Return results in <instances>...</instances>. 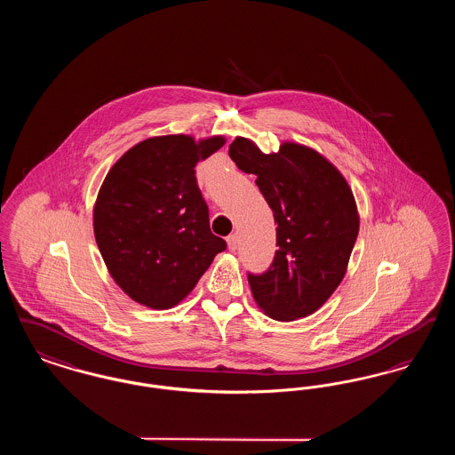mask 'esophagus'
Segmentation results:
<instances>
[{"label": "esophagus", "mask_w": 455, "mask_h": 455, "mask_svg": "<svg viewBox=\"0 0 455 455\" xmlns=\"http://www.w3.org/2000/svg\"><path fill=\"white\" fill-rule=\"evenodd\" d=\"M227 243H228V249L234 252V251H237L238 245V237L237 234H232V235H228L227 237Z\"/></svg>", "instance_id": "34e87169"}]
</instances>
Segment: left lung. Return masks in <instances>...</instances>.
Instances as JSON below:
<instances>
[{
	"mask_svg": "<svg viewBox=\"0 0 455 455\" xmlns=\"http://www.w3.org/2000/svg\"><path fill=\"white\" fill-rule=\"evenodd\" d=\"M240 171L254 173L276 228L271 267L249 275L251 291L262 312L280 323L319 310L347 275L360 230L356 201L345 175L324 155L293 141L278 152L237 136L228 150Z\"/></svg>",
	"mask_w": 455,
	"mask_h": 455,
	"instance_id": "obj_1",
	"label": "left lung"
}]
</instances>
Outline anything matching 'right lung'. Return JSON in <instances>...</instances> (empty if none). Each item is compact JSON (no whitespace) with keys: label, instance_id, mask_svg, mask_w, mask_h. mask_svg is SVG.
Instances as JSON below:
<instances>
[{"label":"right lung","instance_id":"obj_1","mask_svg":"<svg viewBox=\"0 0 455 455\" xmlns=\"http://www.w3.org/2000/svg\"><path fill=\"white\" fill-rule=\"evenodd\" d=\"M217 134L153 136L108 171L93 204V234L116 284L155 310L182 302L227 243L210 230L196 164L225 145Z\"/></svg>","mask_w":455,"mask_h":455}]
</instances>
